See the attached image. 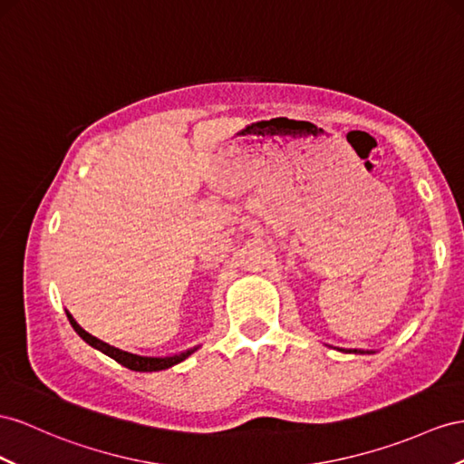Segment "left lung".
<instances>
[{
  "label": "left lung",
  "mask_w": 464,
  "mask_h": 464,
  "mask_svg": "<svg viewBox=\"0 0 464 464\" xmlns=\"http://www.w3.org/2000/svg\"><path fill=\"white\" fill-rule=\"evenodd\" d=\"M343 351V349H341ZM345 353H354V354H362V353H372V351H361V349H349V351H345Z\"/></svg>",
  "instance_id": "8db88e82"
}]
</instances>
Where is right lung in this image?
Segmentation results:
<instances>
[{
    "mask_svg": "<svg viewBox=\"0 0 464 464\" xmlns=\"http://www.w3.org/2000/svg\"><path fill=\"white\" fill-rule=\"evenodd\" d=\"M66 315H68L70 325L74 327L76 334H78L82 339H84V341L88 343V345H92L93 349L102 351L103 354L111 356V359L117 361L119 364H123V366L130 368V371H137V372H157V371H164V368H170V366H174V364H178V362L186 361L188 356L198 349V347H194V349H188V351H184V353H180V354H172V356H140V354H133V353H127V351H121V349H117V347H111V345H108V343L100 341L98 337L90 335L88 331H84V329H82V327L76 324V319H74L72 315H70L68 312H66Z\"/></svg>",
    "mask_w": 464,
    "mask_h": 464,
    "instance_id": "obj_1",
    "label": "right lung"
}]
</instances>
